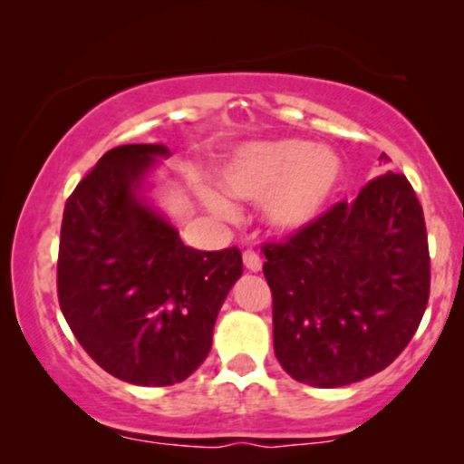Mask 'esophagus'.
<instances>
[{
	"label": "esophagus",
	"mask_w": 464,
	"mask_h": 464,
	"mask_svg": "<svg viewBox=\"0 0 464 464\" xmlns=\"http://www.w3.org/2000/svg\"><path fill=\"white\" fill-rule=\"evenodd\" d=\"M242 259H244V266H246V270H250V273H259V270H262L264 262H262V257L255 253V250H250V248L244 250Z\"/></svg>",
	"instance_id": "1"
}]
</instances>
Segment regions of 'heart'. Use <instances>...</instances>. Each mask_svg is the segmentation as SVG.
I'll return each mask as SVG.
<instances>
[{
  "mask_svg": "<svg viewBox=\"0 0 464 464\" xmlns=\"http://www.w3.org/2000/svg\"><path fill=\"white\" fill-rule=\"evenodd\" d=\"M344 177L340 154L301 140L246 143L220 169V183L233 198L262 202L264 222L281 233L301 231L318 220ZM207 207L222 218L233 207L207 196Z\"/></svg>",
  "mask_w": 464,
  "mask_h": 464,
  "instance_id": "b5f03b06",
  "label": "heart"
}]
</instances>
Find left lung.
I'll list each match as a JSON object with an SVG mask.
<instances>
[{
  "mask_svg": "<svg viewBox=\"0 0 464 464\" xmlns=\"http://www.w3.org/2000/svg\"><path fill=\"white\" fill-rule=\"evenodd\" d=\"M264 255L275 355L303 384L338 388L384 371L428 305V233L403 174L372 179Z\"/></svg>",
  "mask_w": 464,
  "mask_h": 464,
  "instance_id": "left-lung-1",
  "label": "left lung"
}]
</instances>
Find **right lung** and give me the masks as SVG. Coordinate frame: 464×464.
Wrapping results in <instances>:
<instances>
[{
    "label": "right lung",
    "mask_w": 464,
    "mask_h": 464,
    "mask_svg": "<svg viewBox=\"0 0 464 464\" xmlns=\"http://www.w3.org/2000/svg\"><path fill=\"white\" fill-rule=\"evenodd\" d=\"M161 143L109 150L69 196L58 248V303L82 349L137 386L188 380L211 351L214 324L242 276V253L185 246L148 198Z\"/></svg>",
    "instance_id": "obj_1"
}]
</instances>
